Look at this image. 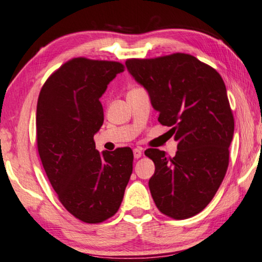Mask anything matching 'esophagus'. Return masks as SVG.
<instances>
[{
    "mask_svg": "<svg viewBox=\"0 0 262 262\" xmlns=\"http://www.w3.org/2000/svg\"><path fill=\"white\" fill-rule=\"evenodd\" d=\"M133 154H134L135 159H139L142 157V149H140V147H136V149L133 150Z\"/></svg>",
    "mask_w": 262,
    "mask_h": 262,
    "instance_id": "34e87169",
    "label": "esophagus"
}]
</instances>
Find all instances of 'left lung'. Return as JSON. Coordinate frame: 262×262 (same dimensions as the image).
I'll use <instances>...</instances> for the list:
<instances>
[{
    "instance_id": "obj_1",
    "label": "left lung",
    "mask_w": 262,
    "mask_h": 262,
    "mask_svg": "<svg viewBox=\"0 0 262 262\" xmlns=\"http://www.w3.org/2000/svg\"><path fill=\"white\" fill-rule=\"evenodd\" d=\"M126 66L178 142L173 158L159 149L144 152L156 167L149 180L156 206L177 220L196 215L216 193L229 163L235 125L225 82L187 54L128 59Z\"/></svg>"
}]
</instances>
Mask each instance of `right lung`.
Listing matches in <instances>:
<instances>
[{
  "instance_id": "add662e5",
  "label": "right lung",
  "mask_w": 262,
  "mask_h": 262,
  "mask_svg": "<svg viewBox=\"0 0 262 262\" xmlns=\"http://www.w3.org/2000/svg\"><path fill=\"white\" fill-rule=\"evenodd\" d=\"M121 72L118 61L74 58L47 80L37 99L42 165L60 203L85 223L115 215L133 172L130 147L99 154L94 142L104 121L99 98Z\"/></svg>"
}]
</instances>
